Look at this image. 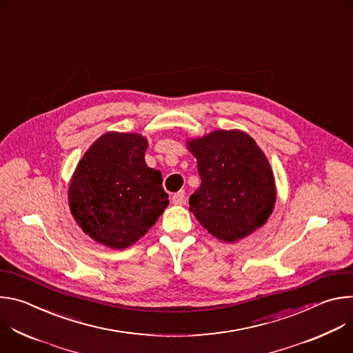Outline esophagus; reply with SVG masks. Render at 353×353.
Wrapping results in <instances>:
<instances>
[{
  "instance_id": "1",
  "label": "esophagus",
  "mask_w": 353,
  "mask_h": 353,
  "mask_svg": "<svg viewBox=\"0 0 353 353\" xmlns=\"http://www.w3.org/2000/svg\"><path fill=\"white\" fill-rule=\"evenodd\" d=\"M184 199H185V192H184V190H180V191L174 192L173 196H172V201H173L174 204H183Z\"/></svg>"
}]
</instances>
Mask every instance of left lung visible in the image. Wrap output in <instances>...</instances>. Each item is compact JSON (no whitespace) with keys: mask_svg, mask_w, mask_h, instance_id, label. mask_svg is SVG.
I'll use <instances>...</instances> for the list:
<instances>
[{"mask_svg":"<svg viewBox=\"0 0 353 353\" xmlns=\"http://www.w3.org/2000/svg\"><path fill=\"white\" fill-rule=\"evenodd\" d=\"M201 185L190 211L215 237L233 243L263 226L275 204L271 166L256 141L243 131H215L188 142Z\"/></svg>","mask_w":353,"mask_h":353,"instance_id":"1","label":"left lung"}]
</instances>
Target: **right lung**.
I'll use <instances>...</instances> for the list:
<instances>
[{
  "label": "right lung",
  "mask_w": 353,
  "mask_h": 353,
  "mask_svg": "<svg viewBox=\"0 0 353 353\" xmlns=\"http://www.w3.org/2000/svg\"><path fill=\"white\" fill-rule=\"evenodd\" d=\"M148 142L138 134L108 132L86 150L70 184V208L93 240L125 248L169 205L162 174L145 163Z\"/></svg>",
  "instance_id": "obj_1"
}]
</instances>
